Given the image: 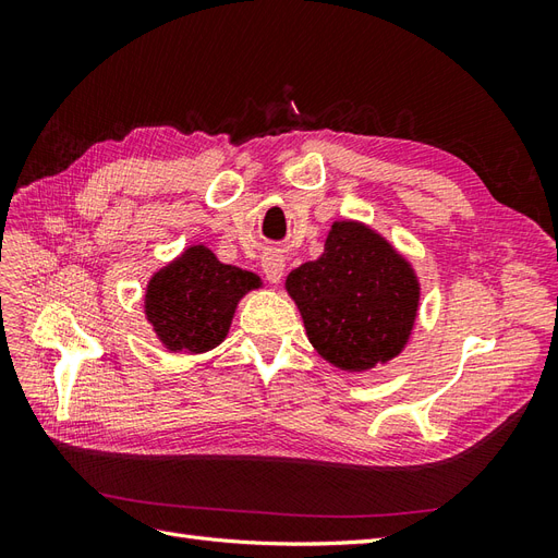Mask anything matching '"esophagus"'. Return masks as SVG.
<instances>
[{
	"mask_svg": "<svg viewBox=\"0 0 558 558\" xmlns=\"http://www.w3.org/2000/svg\"><path fill=\"white\" fill-rule=\"evenodd\" d=\"M260 265H263V272H265V277H267L269 281H272V283L281 281L286 260L279 256V253H265L263 260H260Z\"/></svg>",
	"mask_w": 558,
	"mask_h": 558,
	"instance_id": "34e87169",
	"label": "esophagus"
}]
</instances>
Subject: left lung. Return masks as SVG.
Instances as JSON below:
<instances>
[{
	"instance_id": "left-lung-1",
	"label": "left lung",
	"mask_w": 558,
	"mask_h": 558,
	"mask_svg": "<svg viewBox=\"0 0 558 558\" xmlns=\"http://www.w3.org/2000/svg\"><path fill=\"white\" fill-rule=\"evenodd\" d=\"M286 289L320 356L359 373L404 347L418 305L410 265L373 230L347 221L332 226L320 258L293 269Z\"/></svg>"
}]
</instances>
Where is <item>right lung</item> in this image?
I'll return each instance as SVG.
<instances>
[{
  "instance_id": "add662e5",
  "label": "right lung",
  "mask_w": 558,
  "mask_h": 558,
  "mask_svg": "<svg viewBox=\"0 0 558 558\" xmlns=\"http://www.w3.org/2000/svg\"><path fill=\"white\" fill-rule=\"evenodd\" d=\"M256 286V275L218 263L205 246H193L150 279L146 316L167 349L209 351L228 335L238 300Z\"/></svg>"
}]
</instances>
